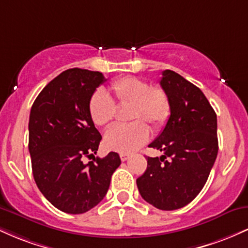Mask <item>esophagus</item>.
I'll use <instances>...</instances> for the list:
<instances>
[{
    "label": "esophagus",
    "mask_w": 248,
    "mask_h": 248,
    "mask_svg": "<svg viewBox=\"0 0 248 248\" xmlns=\"http://www.w3.org/2000/svg\"><path fill=\"white\" fill-rule=\"evenodd\" d=\"M120 158H121V161H127L128 158H129V154H126V153H121L120 154Z\"/></svg>",
    "instance_id": "obj_1"
}]
</instances>
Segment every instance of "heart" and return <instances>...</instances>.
Here are the masks:
<instances>
[{
	"instance_id": "obj_1",
	"label": "heart",
	"mask_w": 248,
	"mask_h": 248,
	"mask_svg": "<svg viewBox=\"0 0 248 248\" xmlns=\"http://www.w3.org/2000/svg\"><path fill=\"white\" fill-rule=\"evenodd\" d=\"M110 90L118 106L132 105L130 119L135 122L110 128L105 135V146L114 152L132 153L149 140V128L141 120L156 128L166 124L170 115L169 96L163 88L150 86L143 79L130 76L116 79L110 85ZM88 109L91 119L98 127L109 126L116 112L114 101L102 91L91 96Z\"/></svg>"
}]
</instances>
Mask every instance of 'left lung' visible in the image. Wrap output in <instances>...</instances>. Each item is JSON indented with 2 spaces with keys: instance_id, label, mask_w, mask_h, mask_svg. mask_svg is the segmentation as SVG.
Returning a JSON list of instances; mask_svg holds the SVG:
<instances>
[{
  "instance_id": "left-lung-1",
  "label": "left lung",
  "mask_w": 248,
  "mask_h": 248,
  "mask_svg": "<svg viewBox=\"0 0 248 248\" xmlns=\"http://www.w3.org/2000/svg\"><path fill=\"white\" fill-rule=\"evenodd\" d=\"M160 85L169 96L170 116L149 147L164 155L147 157L136 184L144 201L171 211L187 205L205 186L218 154L217 115L204 93L178 73L163 71Z\"/></svg>"
}]
</instances>
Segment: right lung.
I'll return each instance as SVG.
<instances>
[{
  "instance_id": "obj_1",
  "label": "right lung",
  "mask_w": 248,
  "mask_h": 248,
  "mask_svg": "<svg viewBox=\"0 0 248 248\" xmlns=\"http://www.w3.org/2000/svg\"><path fill=\"white\" fill-rule=\"evenodd\" d=\"M104 81L98 71L70 69L57 76L31 107L29 152L35 182L62 212L80 215L98 205L121 164L118 153L94 157L101 135L90 115L91 96ZM84 157H93L87 165Z\"/></svg>"
}]
</instances>
